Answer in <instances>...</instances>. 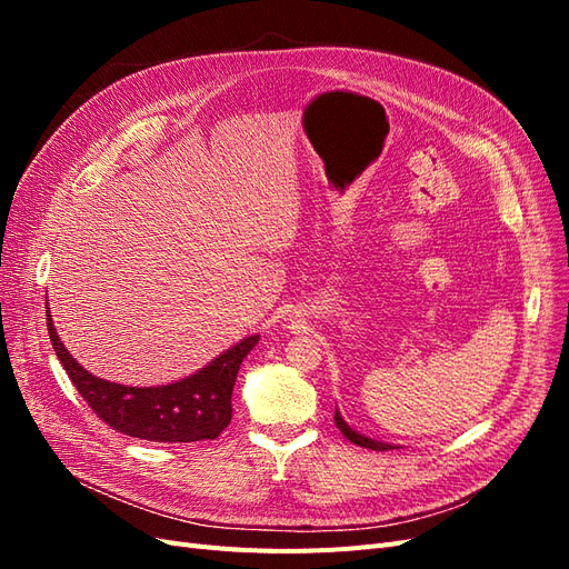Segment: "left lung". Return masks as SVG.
Segmentation results:
<instances>
[{"label":"left lung","instance_id":"obj_1","mask_svg":"<svg viewBox=\"0 0 569 569\" xmlns=\"http://www.w3.org/2000/svg\"><path fill=\"white\" fill-rule=\"evenodd\" d=\"M335 425L339 427V432L347 437L351 443H356V446H363V449H372V451H391V449H399V446H393V443H387V441H377V439H370V437H366V435H360V432H356L353 427H349V422L341 418V412L339 410H335Z\"/></svg>","mask_w":569,"mask_h":569}]
</instances>
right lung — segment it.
I'll return each instance as SVG.
<instances>
[{
  "mask_svg": "<svg viewBox=\"0 0 569 569\" xmlns=\"http://www.w3.org/2000/svg\"><path fill=\"white\" fill-rule=\"evenodd\" d=\"M47 330L68 377L99 420L120 435L166 443L216 439L230 425L239 366L258 343V335H251L173 385L126 387L84 370L61 343L49 313Z\"/></svg>",
  "mask_w": 569,
  "mask_h": 569,
  "instance_id": "obj_1",
  "label": "right lung"
}]
</instances>
